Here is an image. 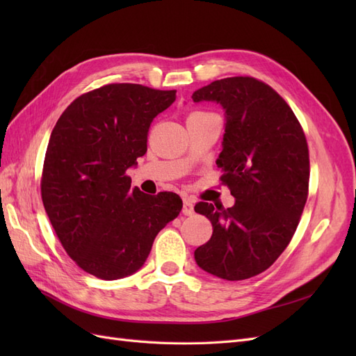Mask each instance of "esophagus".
<instances>
[{"label":"esophagus","instance_id":"obj_1","mask_svg":"<svg viewBox=\"0 0 356 356\" xmlns=\"http://www.w3.org/2000/svg\"><path fill=\"white\" fill-rule=\"evenodd\" d=\"M182 213L188 215V217H191V215L195 213V203H193L190 199H186L184 203H182Z\"/></svg>","mask_w":356,"mask_h":356}]
</instances>
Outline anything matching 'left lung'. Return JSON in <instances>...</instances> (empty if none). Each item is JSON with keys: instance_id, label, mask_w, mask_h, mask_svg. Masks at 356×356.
Here are the masks:
<instances>
[{"instance_id": "left-lung-1", "label": "left lung", "mask_w": 356, "mask_h": 356, "mask_svg": "<svg viewBox=\"0 0 356 356\" xmlns=\"http://www.w3.org/2000/svg\"><path fill=\"white\" fill-rule=\"evenodd\" d=\"M191 98L222 106L217 166L234 197L227 209L207 202L195 207L213 229L195 260L213 276L242 281L270 267L297 229L309 190L306 136L288 104L252 77L212 81Z\"/></svg>"}]
</instances>
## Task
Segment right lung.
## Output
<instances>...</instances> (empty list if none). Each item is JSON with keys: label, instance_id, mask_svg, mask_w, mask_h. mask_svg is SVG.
I'll use <instances>...</instances> for the list:
<instances>
[{"label": "right lung", "instance_id": "add662e5", "mask_svg": "<svg viewBox=\"0 0 356 356\" xmlns=\"http://www.w3.org/2000/svg\"><path fill=\"white\" fill-rule=\"evenodd\" d=\"M177 90L108 84L79 96L53 127L42 168L41 197L63 250L105 281L141 268L157 233L175 220V193L149 196L131 188L129 168L147 153L153 118Z\"/></svg>", "mask_w": 356, "mask_h": 356}]
</instances>
